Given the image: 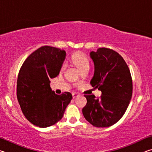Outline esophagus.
Wrapping results in <instances>:
<instances>
[{"label":"esophagus","mask_w":152,"mask_h":152,"mask_svg":"<svg viewBox=\"0 0 152 152\" xmlns=\"http://www.w3.org/2000/svg\"><path fill=\"white\" fill-rule=\"evenodd\" d=\"M78 96H79V95H78V94H76V93H72V96H73L74 99H75V98L78 97Z\"/></svg>","instance_id":"34e87169"}]
</instances>
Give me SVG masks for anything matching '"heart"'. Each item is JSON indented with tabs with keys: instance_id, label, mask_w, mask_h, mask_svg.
<instances>
[{
	"instance_id": "b5f03b06",
	"label": "heart",
	"mask_w": 152,
	"mask_h": 152,
	"mask_svg": "<svg viewBox=\"0 0 152 152\" xmlns=\"http://www.w3.org/2000/svg\"><path fill=\"white\" fill-rule=\"evenodd\" d=\"M72 62L78 67V68L80 70H82V69L86 68H89L90 66L88 58H86V56L85 55L82 54L81 53H75V54H74L72 56ZM66 66V64L64 63L62 66H61V70H65Z\"/></svg>"
}]
</instances>
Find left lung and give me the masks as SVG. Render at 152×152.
<instances>
[{
  "instance_id": "left-lung-1",
  "label": "left lung",
  "mask_w": 152,
  "mask_h": 152,
  "mask_svg": "<svg viewBox=\"0 0 152 152\" xmlns=\"http://www.w3.org/2000/svg\"><path fill=\"white\" fill-rule=\"evenodd\" d=\"M90 57L94 65L91 84L102 95L97 99L93 94L85 95L82 113L94 127H108L119 121L127 109L132 96V76L125 60L114 50L99 48Z\"/></svg>"
}]
</instances>
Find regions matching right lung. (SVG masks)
Returning <instances> with one entry per match:
<instances>
[{
	"mask_svg": "<svg viewBox=\"0 0 152 152\" xmlns=\"http://www.w3.org/2000/svg\"><path fill=\"white\" fill-rule=\"evenodd\" d=\"M66 53L51 46H43L31 54L20 69L17 96L22 112L32 124L39 127L54 125L63 117L72 95L56 94L50 79L60 73Z\"/></svg>",
	"mask_w": 152,
	"mask_h": 152,
	"instance_id": "obj_1",
	"label": "right lung"
}]
</instances>
